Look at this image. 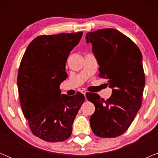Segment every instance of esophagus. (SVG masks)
Masks as SVG:
<instances>
[{"label": "esophagus", "mask_w": 158, "mask_h": 158, "mask_svg": "<svg viewBox=\"0 0 158 158\" xmlns=\"http://www.w3.org/2000/svg\"><path fill=\"white\" fill-rule=\"evenodd\" d=\"M81 92L82 94H83V95H85V94H86V90H84V89H83V90H81Z\"/></svg>", "instance_id": "esophagus-1"}]
</instances>
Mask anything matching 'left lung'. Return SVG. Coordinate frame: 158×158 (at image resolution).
Wrapping results in <instances>:
<instances>
[{"instance_id":"obj_1","label":"left lung","mask_w":158,"mask_h":158,"mask_svg":"<svg viewBox=\"0 0 158 158\" xmlns=\"http://www.w3.org/2000/svg\"><path fill=\"white\" fill-rule=\"evenodd\" d=\"M85 39L92 44L100 67L99 76L112 88L106 101L96 94L86 95L95 106L90 127L98 137H118L128 129L141 107L145 84L142 55L130 39L116 29L88 32Z\"/></svg>"}]
</instances>
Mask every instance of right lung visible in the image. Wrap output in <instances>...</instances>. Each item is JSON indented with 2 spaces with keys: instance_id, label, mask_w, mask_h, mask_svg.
<instances>
[{
  "instance_id": "obj_1",
  "label": "right lung",
  "mask_w": 158,
  "mask_h": 158,
  "mask_svg": "<svg viewBox=\"0 0 158 158\" xmlns=\"http://www.w3.org/2000/svg\"><path fill=\"white\" fill-rule=\"evenodd\" d=\"M83 32L42 35L26 49L19 69L21 109L31 132L44 141L62 142L70 137L72 126L85 96L61 94L60 83L68 74L65 64Z\"/></svg>"
}]
</instances>
